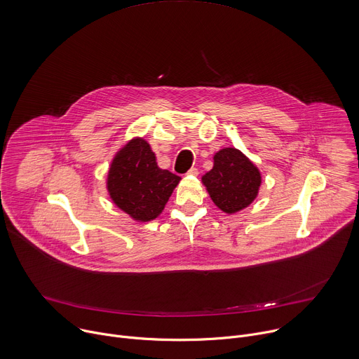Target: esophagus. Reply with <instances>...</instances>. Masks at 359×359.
Masks as SVG:
<instances>
[{
  "label": "esophagus",
  "mask_w": 359,
  "mask_h": 359,
  "mask_svg": "<svg viewBox=\"0 0 359 359\" xmlns=\"http://www.w3.org/2000/svg\"><path fill=\"white\" fill-rule=\"evenodd\" d=\"M187 176H197L198 175V170L196 169V168H191V169H189V172L186 173Z\"/></svg>",
  "instance_id": "1"
}]
</instances>
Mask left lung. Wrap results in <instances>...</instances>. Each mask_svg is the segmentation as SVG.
Returning <instances> with one entry per match:
<instances>
[{
  "label": "left lung",
  "instance_id": "1",
  "mask_svg": "<svg viewBox=\"0 0 359 359\" xmlns=\"http://www.w3.org/2000/svg\"><path fill=\"white\" fill-rule=\"evenodd\" d=\"M201 180L214 204L228 214L248 207L257 198L262 182L258 168L235 148L218 151L212 169Z\"/></svg>",
  "mask_w": 359,
  "mask_h": 359
}]
</instances>
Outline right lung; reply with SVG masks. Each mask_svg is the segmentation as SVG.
I'll use <instances>...</instances> for the list:
<instances>
[{"instance_id": "1", "label": "right lung", "mask_w": 359, "mask_h": 359, "mask_svg": "<svg viewBox=\"0 0 359 359\" xmlns=\"http://www.w3.org/2000/svg\"><path fill=\"white\" fill-rule=\"evenodd\" d=\"M180 179L161 169L149 144L135 138L115 155L107 189L112 201L134 219L151 221L162 212Z\"/></svg>"}]
</instances>
